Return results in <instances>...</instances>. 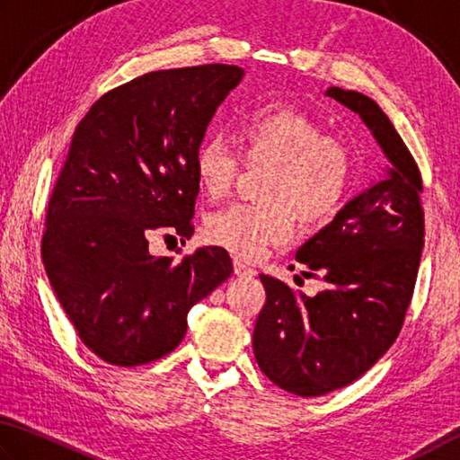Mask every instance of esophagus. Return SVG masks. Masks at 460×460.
I'll use <instances>...</instances> for the list:
<instances>
[{"instance_id":"1","label":"esophagus","mask_w":460,"mask_h":460,"mask_svg":"<svg viewBox=\"0 0 460 460\" xmlns=\"http://www.w3.org/2000/svg\"><path fill=\"white\" fill-rule=\"evenodd\" d=\"M234 272L238 277H254L256 275V270L248 267V264L240 259L234 261Z\"/></svg>"}]
</instances>
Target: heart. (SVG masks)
Returning <instances> with one entry per match:
<instances>
[{"label": "heart", "instance_id": "heart-1", "mask_svg": "<svg viewBox=\"0 0 460 460\" xmlns=\"http://www.w3.org/2000/svg\"><path fill=\"white\" fill-rule=\"evenodd\" d=\"M236 145L251 169L264 167L259 206H234L206 222L209 243L238 259H259L269 246L303 230L327 224L340 212L351 180V157L341 141L325 135L323 125L291 107L256 109L236 127ZM240 172L222 141L208 139L193 157V173L208 199L230 193Z\"/></svg>", "mask_w": 460, "mask_h": 460}]
</instances>
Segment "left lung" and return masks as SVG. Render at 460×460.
<instances>
[{"label": "left lung", "instance_id": "8db88e82", "mask_svg": "<svg viewBox=\"0 0 460 460\" xmlns=\"http://www.w3.org/2000/svg\"><path fill=\"white\" fill-rule=\"evenodd\" d=\"M325 94L359 115L388 165L295 254L327 288L295 295L261 275L267 303L254 325V358L272 384L305 398L356 382L390 349L424 246L422 177L388 115L358 91L332 86Z\"/></svg>", "mask_w": 460, "mask_h": 460}]
</instances>
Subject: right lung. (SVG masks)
Here are the masks:
<instances>
[{"instance_id": "obj_1", "label": "right lung", "mask_w": 460, "mask_h": 460, "mask_svg": "<svg viewBox=\"0 0 460 460\" xmlns=\"http://www.w3.org/2000/svg\"><path fill=\"white\" fill-rule=\"evenodd\" d=\"M244 78L228 64L157 70L102 94L80 120L46 214L48 280L83 343L143 366L181 343L188 313L232 275L220 246L175 262L149 236L193 234V157Z\"/></svg>"}]
</instances>
